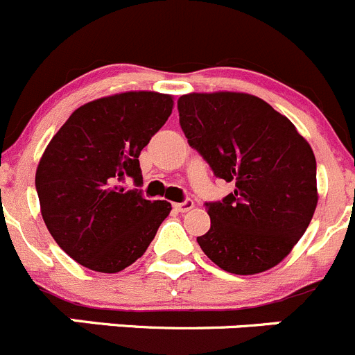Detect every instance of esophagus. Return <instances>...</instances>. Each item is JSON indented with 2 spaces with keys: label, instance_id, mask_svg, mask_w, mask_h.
Returning a JSON list of instances; mask_svg holds the SVG:
<instances>
[{
  "label": "esophagus",
  "instance_id": "obj_1",
  "mask_svg": "<svg viewBox=\"0 0 355 355\" xmlns=\"http://www.w3.org/2000/svg\"><path fill=\"white\" fill-rule=\"evenodd\" d=\"M173 208L177 211H180V214H184V211H189L191 208H194V201L193 200H184L182 203H173Z\"/></svg>",
  "mask_w": 355,
  "mask_h": 355
}]
</instances>
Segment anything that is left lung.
<instances>
[{"label":"left lung","mask_w":355,"mask_h":355,"mask_svg":"<svg viewBox=\"0 0 355 355\" xmlns=\"http://www.w3.org/2000/svg\"><path fill=\"white\" fill-rule=\"evenodd\" d=\"M180 128L217 178L234 191L205 203L210 230L198 236L218 268L254 275L277 266L300 241L317 207V162L293 122L243 92L178 98Z\"/></svg>","instance_id":"obj_1"}]
</instances>
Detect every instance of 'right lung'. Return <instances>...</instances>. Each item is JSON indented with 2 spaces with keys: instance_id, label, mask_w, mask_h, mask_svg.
<instances>
[{
  "instance_id": "1",
  "label": "right lung",
  "mask_w": 355,
  "mask_h": 355,
  "mask_svg": "<svg viewBox=\"0 0 355 355\" xmlns=\"http://www.w3.org/2000/svg\"><path fill=\"white\" fill-rule=\"evenodd\" d=\"M173 108L170 94L135 91L85 103L47 145L36 170L42 217L55 243L89 270L117 273L141 257L168 217L145 200L140 152Z\"/></svg>"
}]
</instances>
